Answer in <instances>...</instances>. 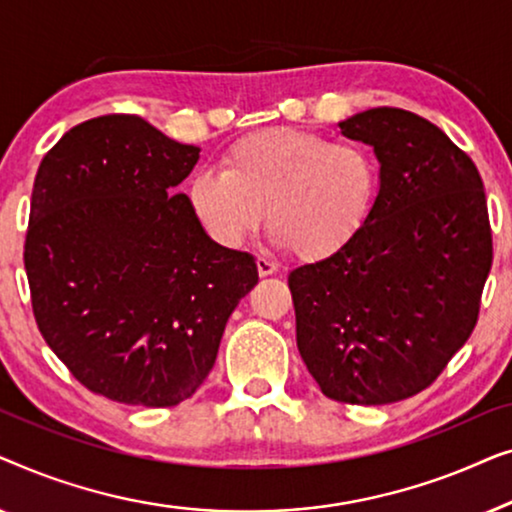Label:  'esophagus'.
<instances>
[{
	"label": "esophagus",
	"mask_w": 512,
	"mask_h": 512,
	"mask_svg": "<svg viewBox=\"0 0 512 512\" xmlns=\"http://www.w3.org/2000/svg\"><path fill=\"white\" fill-rule=\"evenodd\" d=\"M256 268H258V275L261 277H270L277 272V263H272L270 258H256Z\"/></svg>",
	"instance_id": "esophagus-1"
}]
</instances>
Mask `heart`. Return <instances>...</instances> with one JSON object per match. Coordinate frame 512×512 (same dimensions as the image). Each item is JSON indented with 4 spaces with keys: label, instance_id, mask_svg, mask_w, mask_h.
Returning <instances> with one entry per match:
<instances>
[{
    "label": "heart",
    "instance_id": "heart-1",
    "mask_svg": "<svg viewBox=\"0 0 512 512\" xmlns=\"http://www.w3.org/2000/svg\"><path fill=\"white\" fill-rule=\"evenodd\" d=\"M380 191V165L368 146L331 142L296 128L242 137L221 172L198 170L188 205L221 247H240L261 226L303 261L331 256L363 228Z\"/></svg>",
    "mask_w": 512,
    "mask_h": 512
}]
</instances>
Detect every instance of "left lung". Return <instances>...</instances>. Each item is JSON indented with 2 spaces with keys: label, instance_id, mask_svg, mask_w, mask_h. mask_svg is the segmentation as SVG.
Listing matches in <instances>:
<instances>
[{
  "label": "left lung",
  "instance_id": "1",
  "mask_svg": "<svg viewBox=\"0 0 512 512\" xmlns=\"http://www.w3.org/2000/svg\"><path fill=\"white\" fill-rule=\"evenodd\" d=\"M338 128L373 146L380 191L345 247L289 272L298 352L328 398L396 403L429 387L478 321L492 268L485 188L412 111L368 109Z\"/></svg>",
  "mask_w": 512,
  "mask_h": 512
}]
</instances>
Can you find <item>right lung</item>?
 <instances>
[{"label":"right lung","mask_w":512,"mask_h":512,"mask_svg":"<svg viewBox=\"0 0 512 512\" xmlns=\"http://www.w3.org/2000/svg\"><path fill=\"white\" fill-rule=\"evenodd\" d=\"M200 149L139 116L76 125L41 160L25 270L46 345L83 387L170 408L205 382L254 256L216 244L177 186Z\"/></svg>","instance_id":"obj_1"}]
</instances>
